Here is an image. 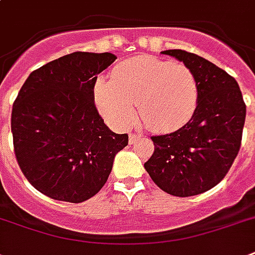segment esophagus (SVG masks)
<instances>
[{
  "label": "esophagus",
  "mask_w": 255,
  "mask_h": 255,
  "mask_svg": "<svg viewBox=\"0 0 255 255\" xmlns=\"http://www.w3.org/2000/svg\"><path fill=\"white\" fill-rule=\"evenodd\" d=\"M139 137H141V133H131V135H129V144L135 143Z\"/></svg>",
  "instance_id": "1"
}]
</instances>
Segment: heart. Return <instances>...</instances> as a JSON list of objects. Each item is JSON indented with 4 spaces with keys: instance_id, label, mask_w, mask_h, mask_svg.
Returning a JSON list of instances; mask_svg holds the SVG:
<instances>
[{
    "instance_id": "obj_1",
    "label": "heart",
    "mask_w": 255,
    "mask_h": 255,
    "mask_svg": "<svg viewBox=\"0 0 255 255\" xmlns=\"http://www.w3.org/2000/svg\"><path fill=\"white\" fill-rule=\"evenodd\" d=\"M200 87L190 67L141 55L122 62L111 81L95 85L102 115L118 128L129 127L137 107L141 123L151 131L170 132L182 127L197 110Z\"/></svg>"
}]
</instances>
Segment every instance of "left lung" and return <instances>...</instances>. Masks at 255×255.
Returning <instances> with one entry per match:
<instances>
[{
    "mask_svg": "<svg viewBox=\"0 0 255 255\" xmlns=\"http://www.w3.org/2000/svg\"><path fill=\"white\" fill-rule=\"evenodd\" d=\"M192 69L200 96L192 119L180 129L152 136L155 152L144 168L164 192L189 197L216 186L237 157L246 106L233 77L212 62L184 50H165Z\"/></svg>",
    "mask_w": 255,
    "mask_h": 255,
    "instance_id": "left-lung-1",
    "label": "left lung"
}]
</instances>
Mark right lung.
Masks as SVG:
<instances>
[{
	"mask_svg": "<svg viewBox=\"0 0 255 255\" xmlns=\"http://www.w3.org/2000/svg\"><path fill=\"white\" fill-rule=\"evenodd\" d=\"M111 53L67 54L34 70L11 111L18 165L41 193L58 201L83 202L111 173L127 133L104 124L94 102L96 78L114 63Z\"/></svg>",
	"mask_w": 255,
	"mask_h": 255,
	"instance_id": "right-lung-1",
	"label": "right lung"
}]
</instances>
